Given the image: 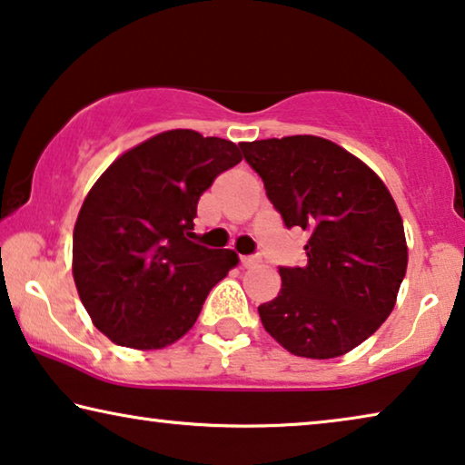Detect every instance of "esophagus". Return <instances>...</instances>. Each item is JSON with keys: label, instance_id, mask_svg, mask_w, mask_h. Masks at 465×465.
I'll use <instances>...</instances> for the list:
<instances>
[{"label": "esophagus", "instance_id": "obj_1", "mask_svg": "<svg viewBox=\"0 0 465 465\" xmlns=\"http://www.w3.org/2000/svg\"><path fill=\"white\" fill-rule=\"evenodd\" d=\"M240 261H242V265H244V267H254V265H259V257H242Z\"/></svg>", "mask_w": 465, "mask_h": 465}]
</instances>
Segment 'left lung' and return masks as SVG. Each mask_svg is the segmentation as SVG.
Masks as SVG:
<instances>
[{"label": "left lung", "instance_id": "8db88e82", "mask_svg": "<svg viewBox=\"0 0 465 465\" xmlns=\"http://www.w3.org/2000/svg\"><path fill=\"white\" fill-rule=\"evenodd\" d=\"M286 227L310 232L303 267H280L282 289L259 305L265 331L291 354L343 356L396 305L409 263L390 189L361 158L322 136L242 143Z\"/></svg>", "mask_w": 465, "mask_h": 465}]
</instances>
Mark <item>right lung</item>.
<instances>
[{"label":"right lung","mask_w":465,"mask_h":465,"mask_svg":"<svg viewBox=\"0 0 465 465\" xmlns=\"http://www.w3.org/2000/svg\"><path fill=\"white\" fill-rule=\"evenodd\" d=\"M238 162L235 143L176 128L124 152L96 179L74 227V280L104 337L162 350L195 324L240 261L189 240L198 200Z\"/></svg>","instance_id":"1"}]
</instances>
